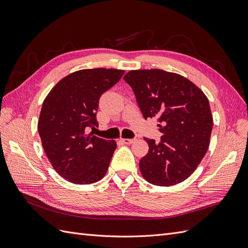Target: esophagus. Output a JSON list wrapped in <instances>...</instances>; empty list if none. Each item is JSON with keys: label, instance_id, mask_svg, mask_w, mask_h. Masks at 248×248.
Returning a JSON list of instances; mask_svg holds the SVG:
<instances>
[{"label": "esophagus", "instance_id": "34e87169", "mask_svg": "<svg viewBox=\"0 0 248 248\" xmlns=\"http://www.w3.org/2000/svg\"><path fill=\"white\" fill-rule=\"evenodd\" d=\"M120 141L125 145H130L134 141V140L133 139H120Z\"/></svg>", "mask_w": 248, "mask_h": 248}]
</instances>
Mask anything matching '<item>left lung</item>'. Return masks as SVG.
Listing matches in <instances>:
<instances>
[{"mask_svg": "<svg viewBox=\"0 0 248 248\" xmlns=\"http://www.w3.org/2000/svg\"><path fill=\"white\" fill-rule=\"evenodd\" d=\"M144 118H156L159 142L145 139L149 152L140 160L149 183L170 186L184 181L205 156L213 127L206 95L177 73L161 69L131 70L124 77Z\"/></svg>", "mask_w": 248, "mask_h": 248, "instance_id": "obj_1", "label": "left lung"}]
</instances>
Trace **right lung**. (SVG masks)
<instances>
[{"label":"right lung","instance_id":"obj_1","mask_svg":"<svg viewBox=\"0 0 248 248\" xmlns=\"http://www.w3.org/2000/svg\"><path fill=\"white\" fill-rule=\"evenodd\" d=\"M124 70L82 69L65 77L44 99L38 132L58 174L74 184H92L107 174L115 140L86 134L98 126L100 96L121 79Z\"/></svg>","mask_w":248,"mask_h":248}]
</instances>
